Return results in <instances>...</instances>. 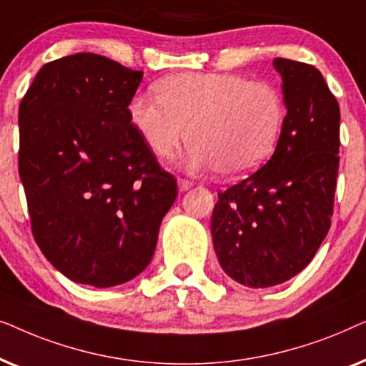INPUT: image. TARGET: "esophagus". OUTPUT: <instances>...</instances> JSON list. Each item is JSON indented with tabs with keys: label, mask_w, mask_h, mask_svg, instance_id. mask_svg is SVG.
Instances as JSON below:
<instances>
[{
	"label": "esophagus",
	"mask_w": 366,
	"mask_h": 366,
	"mask_svg": "<svg viewBox=\"0 0 366 366\" xmlns=\"http://www.w3.org/2000/svg\"><path fill=\"white\" fill-rule=\"evenodd\" d=\"M193 187V182H189V179H184V178H178V188L179 192H187Z\"/></svg>",
	"instance_id": "1"
}]
</instances>
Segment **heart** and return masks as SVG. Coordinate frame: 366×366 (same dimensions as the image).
I'll return each instance as SVG.
<instances>
[{"label":"heart","instance_id":"1","mask_svg":"<svg viewBox=\"0 0 366 366\" xmlns=\"http://www.w3.org/2000/svg\"><path fill=\"white\" fill-rule=\"evenodd\" d=\"M154 92L134 94L128 114L157 157H172L189 127V164L238 178L267 163L282 139L288 109L269 81L238 73H177Z\"/></svg>","mask_w":366,"mask_h":366}]
</instances>
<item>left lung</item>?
<instances>
[{
    "instance_id": "8db88e82",
    "label": "left lung",
    "mask_w": 366,
    "mask_h": 366,
    "mask_svg": "<svg viewBox=\"0 0 366 366\" xmlns=\"http://www.w3.org/2000/svg\"><path fill=\"white\" fill-rule=\"evenodd\" d=\"M287 123L267 164L218 193L212 237L223 272L274 287L312 262L332 224L340 167V107L312 64L277 58Z\"/></svg>"
}]
</instances>
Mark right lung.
Returning <instances> with one entry per match:
<instances>
[{"mask_svg":"<svg viewBox=\"0 0 366 366\" xmlns=\"http://www.w3.org/2000/svg\"><path fill=\"white\" fill-rule=\"evenodd\" d=\"M142 78L78 53L44 64L19 103L18 169L34 242L76 283L108 288L142 273L178 194L129 119Z\"/></svg>","mask_w":366,"mask_h":366,"instance_id":"add662e5","label":"right lung"}]
</instances>
